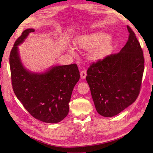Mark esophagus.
<instances>
[{
  "instance_id": "esophagus-1",
  "label": "esophagus",
  "mask_w": 153,
  "mask_h": 153,
  "mask_svg": "<svg viewBox=\"0 0 153 153\" xmlns=\"http://www.w3.org/2000/svg\"><path fill=\"white\" fill-rule=\"evenodd\" d=\"M80 76H81V77H82V79H84L86 77V76H87V71L86 70H82V71L80 72Z\"/></svg>"
}]
</instances>
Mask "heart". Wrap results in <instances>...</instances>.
I'll use <instances>...</instances> for the list:
<instances>
[{
    "label": "heart",
    "instance_id": "1",
    "mask_svg": "<svg viewBox=\"0 0 153 153\" xmlns=\"http://www.w3.org/2000/svg\"><path fill=\"white\" fill-rule=\"evenodd\" d=\"M77 44L85 49L93 48L91 53V57L95 60L105 58L112 50V39L103 32H95L80 37L77 39ZM69 48L71 51H73L72 47Z\"/></svg>",
    "mask_w": 153,
    "mask_h": 153
}]
</instances>
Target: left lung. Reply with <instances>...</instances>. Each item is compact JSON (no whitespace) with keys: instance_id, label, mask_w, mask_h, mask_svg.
<instances>
[{"instance_id":"8db88e82","label":"left lung","mask_w":153,"mask_h":153,"mask_svg":"<svg viewBox=\"0 0 153 153\" xmlns=\"http://www.w3.org/2000/svg\"><path fill=\"white\" fill-rule=\"evenodd\" d=\"M128 41L120 53L110 54L87 71V82L97 112L112 117L135 101L140 92L144 71L143 53L128 25Z\"/></svg>"}]
</instances>
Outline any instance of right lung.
<instances>
[{"label":"right lung","instance_id":"1","mask_svg":"<svg viewBox=\"0 0 153 153\" xmlns=\"http://www.w3.org/2000/svg\"><path fill=\"white\" fill-rule=\"evenodd\" d=\"M35 30H24L10 55L12 88L30 114L40 121L55 123L66 118L74 86L80 77L76 64L52 66L43 72H33L23 65L18 46Z\"/></svg>","mask_w":153,"mask_h":153}]
</instances>
